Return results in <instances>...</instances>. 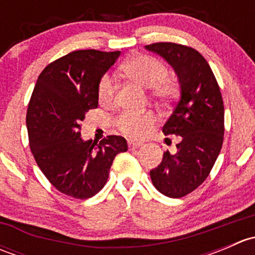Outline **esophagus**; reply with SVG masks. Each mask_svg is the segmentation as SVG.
I'll return each instance as SVG.
<instances>
[{
    "label": "esophagus",
    "instance_id": "1",
    "mask_svg": "<svg viewBox=\"0 0 255 255\" xmlns=\"http://www.w3.org/2000/svg\"><path fill=\"white\" fill-rule=\"evenodd\" d=\"M128 145H129L130 149H135V148H139L140 145H143V143L135 142V140H129V142H128Z\"/></svg>",
    "mask_w": 255,
    "mask_h": 255
}]
</instances>
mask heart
<instances>
[{
    "label": "heart",
    "instance_id": "b5f03b06",
    "mask_svg": "<svg viewBox=\"0 0 255 255\" xmlns=\"http://www.w3.org/2000/svg\"><path fill=\"white\" fill-rule=\"evenodd\" d=\"M127 78L150 89L151 96L160 104H168L177 95L175 80L169 78L165 64L154 56L139 54L128 59L121 68ZM115 84L109 76H104L99 84V100L101 104H111L115 97ZM151 112H123L117 118V126L129 137H144L155 123Z\"/></svg>",
    "mask_w": 255,
    "mask_h": 255
}]
</instances>
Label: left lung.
Listing matches in <instances>:
<instances>
[{
    "instance_id": "left-lung-1",
    "label": "left lung",
    "mask_w": 255,
    "mask_h": 255,
    "mask_svg": "<svg viewBox=\"0 0 255 255\" xmlns=\"http://www.w3.org/2000/svg\"><path fill=\"white\" fill-rule=\"evenodd\" d=\"M145 49L165 59L180 84V99L163 127L165 135H180L177 150L175 154L165 151L161 163L150 170L155 189L179 199L206 180L222 148V95L206 59L194 48L154 43Z\"/></svg>"
}]
</instances>
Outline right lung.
<instances>
[{
    "instance_id": "obj_1",
    "label": "right lung",
    "mask_w": 255,
    "mask_h": 255,
    "mask_svg": "<svg viewBox=\"0 0 255 255\" xmlns=\"http://www.w3.org/2000/svg\"><path fill=\"white\" fill-rule=\"evenodd\" d=\"M121 51H71L45 66L27 111L29 146L38 166L63 194L86 200L107 182L113 159L127 140L109 135L100 143L81 138V121L99 106V84Z\"/></svg>"
}]
</instances>
